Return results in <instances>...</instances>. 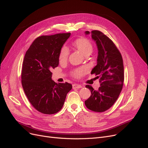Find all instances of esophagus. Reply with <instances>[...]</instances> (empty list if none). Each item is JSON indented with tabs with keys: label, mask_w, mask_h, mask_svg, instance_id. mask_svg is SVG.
<instances>
[{
	"label": "esophagus",
	"mask_w": 148,
	"mask_h": 148,
	"mask_svg": "<svg viewBox=\"0 0 148 148\" xmlns=\"http://www.w3.org/2000/svg\"><path fill=\"white\" fill-rule=\"evenodd\" d=\"M82 88V86L81 85H79V84H73V89H79V88Z\"/></svg>",
	"instance_id": "obj_1"
}]
</instances>
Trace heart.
<instances>
[{
  "label": "heart",
  "mask_w": 148,
  "mask_h": 148,
  "mask_svg": "<svg viewBox=\"0 0 148 148\" xmlns=\"http://www.w3.org/2000/svg\"><path fill=\"white\" fill-rule=\"evenodd\" d=\"M73 46L77 48V49L82 53L84 56L86 54L91 53L92 51V45L88 40L84 38H78L74 41L73 43ZM69 52L68 49L65 47H63L60 51L59 55V60L60 62H64L66 60L68 57ZM86 72V69L85 68H81L76 69L72 73L73 75L75 77L79 78L82 76Z\"/></svg>",
  "instance_id": "1"
}]
</instances>
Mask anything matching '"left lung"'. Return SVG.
<instances>
[{
  "mask_svg": "<svg viewBox=\"0 0 148 148\" xmlns=\"http://www.w3.org/2000/svg\"><path fill=\"white\" fill-rule=\"evenodd\" d=\"M86 35L90 33L85 32ZM91 38L96 44L98 51L97 65L91 74L99 79L100 87L95 90L91 86L86 85L91 94L85 101L86 107L96 112H103L110 108L120 95L124 79V65L121 53L113 42L99 30H92Z\"/></svg>",
  "mask_w": 148,
  "mask_h": 148,
  "instance_id": "8db88e82",
  "label": "left lung"
}]
</instances>
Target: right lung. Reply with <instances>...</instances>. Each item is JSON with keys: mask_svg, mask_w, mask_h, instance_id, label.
<instances>
[{"mask_svg": "<svg viewBox=\"0 0 148 148\" xmlns=\"http://www.w3.org/2000/svg\"><path fill=\"white\" fill-rule=\"evenodd\" d=\"M70 33L37 38L27 51L21 82L26 96L36 110L44 114L56 113L62 108L72 85L56 83L51 70L59 64V55Z\"/></svg>", "mask_w": 148, "mask_h": 148, "instance_id": "add662e5", "label": "right lung"}]
</instances>
